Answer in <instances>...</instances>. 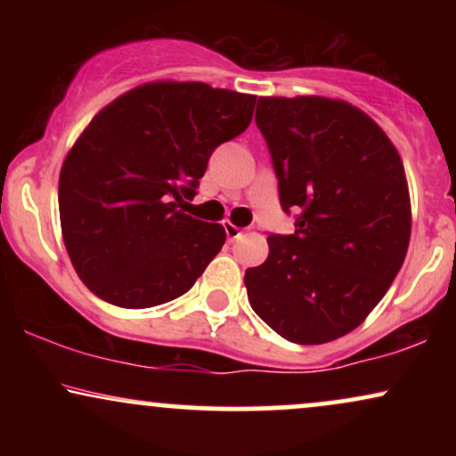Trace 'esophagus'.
I'll return each mask as SVG.
<instances>
[{"label": "esophagus", "mask_w": 456, "mask_h": 456, "mask_svg": "<svg viewBox=\"0 0 456 456\" xmlns=\"http://www.w3.org/2000/svg\"><path fill=\"white\" fill-rule=\"evenodd\" d=\"M224 232H227V238H229V242H233V240H238V238H242V229L240 227H235L233 223H224Z\"/></svg>", "instance_id": "esophagus-1"}]
</instances>
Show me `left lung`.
Segmentation results:
<instances>
[{"label": "left lung", "mask_w": 456, "mask_h": 456, "mask_svg": "<svg viewBox=\"0 0 456 456\" xmlns=\"http://www.w3.org/2000/svg\"><path fill=\"white\" fill-rule=\"evenodd\" d=\"M255 122L270 148L282 210L296 232L270 235L248 268L253 311L282 338H341L378 306L405 261L411 206L388 134L364 111L323 96H265Z\"/></svg>", "instance_id": "left-lung-1"}]
</instances>
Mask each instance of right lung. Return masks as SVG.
<instances>
[{
	"mask_svg": "<svg viewBox=\"0 0 456 456\" xmlns=\"http://www.w3.org/2000/svg\"><path fill=\"white\" fill-rule=\"evenodd\" d=\"M255 96L199 81H151L94 115L60 174V221L78 279L109 305L150 308L186 294L224 229L184 214L212 151L253 119Z\"/></svg>",
	"mask_w": 456,
	"mask_h": 456,
	"instance_id": "1",
	"label": "right lung"
}]
</instances>
